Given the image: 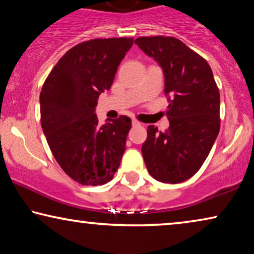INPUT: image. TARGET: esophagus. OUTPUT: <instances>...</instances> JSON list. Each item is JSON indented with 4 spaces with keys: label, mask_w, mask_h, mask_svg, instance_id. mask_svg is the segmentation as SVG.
<instances>
[{
    "label": "esophagus",
    "mask_w": 254,
    "mask_h": 254,
    "mask_svg": "<svg viewBox=\"0 0 254 254\" xmlns=\"http://www.w3.org/2000/svg\"><path fill=\"white\" fill-rule=\"evenodd\" d=\"M132 124H133V126H140L141 123H140L137 120H132Z\"/></svg>",
    "instance_id": "obj_1"
}]
</instances>
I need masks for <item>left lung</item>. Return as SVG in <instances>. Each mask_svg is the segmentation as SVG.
Returning <instances> with one entry per match:
<instances>
[{
  "label": "left lung",
  "instance_id": "left-lung-1",
  "mask_svg": "<svg viewBox=\"0 0 254 254\" xmlns=\"http://www.w3.org/2000/svg\"><path fill=\"white\" fill-rule=\"evenodd\" d=\"M138 47L160 64L170 127L147 128L142 156L149 175L165 184L189 179L203 165L220 130V93L209 64L172 36H141Z\"/></svg>",
  "mask_w": 254,
  "mask_h": 254
}]
</instances>
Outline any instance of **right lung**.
<instances>
[{
  "label": "right lung",
  "mask_w": 254,
  "mask_h": 254,
  "mask_svg": "<svg viewBox=\"0 0 254 254\" xmlns=\"http://www.w3.org/2000/svg\"><path fill=\"white\" fill-rule=\"evenodd\" d=\"M132 44L133 37L78 43L59 59L41 90V126L51 153L81 185L111 181L126 151L130 117L121 115L99 126L94 108Z\"/></svg>",
  "instance_id": "add662e5"
}]
</instances>
